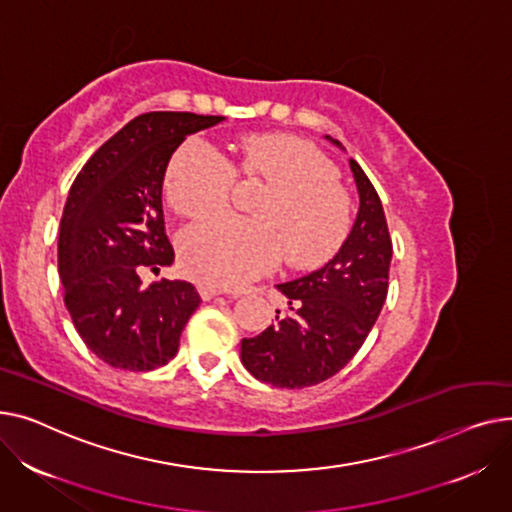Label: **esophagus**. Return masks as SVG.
<instances>
[{"instance_id": "34e87169", "label": "esophagus", "mask_w": 512, "mask_h": 512, "mask_svg": "<svg viewBox=\"0 0 512 512\" xmlns=\"http://www.w3.org/2000/svg\"><path fill=\"white\" fill-rule=\"evenodd\" d=\"M198 291H200V297L204 299V302H208V299H213V297H217V295L223 293L221 289H217V287H213V285H200Z\"/></svg>"}]
</instances>
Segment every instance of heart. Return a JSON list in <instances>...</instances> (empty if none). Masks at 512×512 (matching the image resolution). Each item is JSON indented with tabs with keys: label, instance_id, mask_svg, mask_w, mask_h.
Wrapping results in <instances>:
<instances>
[{
	"label": "heart",
	"instance_id": "b5f03b06",
	"mask_svg": "<svg viewBox=\"0 0 512 512\" xmlns=\"http://www.w3.org/2000/svg\"><path fill=\"white\" fill-rule=\"evenodd\" d=\"M235 175L268 188L256 219L221 215L179 235L184 273L215 287H239L273 270L281 256L293 268L333 258L349 233L351 206L337 169L314 144L291 136H250L231 161L202 136L179 146L165 173V196L177 215L198 219L225 208Z\"/></svg>",
	"mask_w": 512,
	"mask_h": 512
}]
</instances>
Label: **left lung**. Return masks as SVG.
I'll list each match as a JSON object with an SVG mask.
<instances>
[{"label":"left lung","mask_w":512,"mask_h":512,"mask_svg":"<svg viewBox=\"0 0 512 512\" xmlns=\"http://www.w3.org/2000/svg\"><path fill=\"white\" fill-rule=\"evenodd\" d=\"M349 165L359 213L345 244L314 273L277 285L287 314L277 310L275 324L242 341L246 370L266 384L304 388L335 376L364 345L384 306L393 242L378 192L362 167L353 159Z\"/></svg>","instance_id":"8db88e82"}]
</instances>
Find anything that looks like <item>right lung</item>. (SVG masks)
<instances>
[{
    "mask_svg": "<svg viewBox=\"0 0 512 512\" xmlns=\"http://www.w3.org/2000/svg\"><path fill=\"white\" fill-rule=\"evenodd\" d=\"M221 119L142 113L86 161L70 188L57 244L64 302L84 345L113 368L165 366L202 302L186 281L142 287L140 270L159 273L175 258L161 200L171 155L188 134Z\"/></svg>",
    "mask_w": 512,
    "mask_h": 512,
    "instance_id": "right-lung-1",
    "label": "right lung"
}]
</instances>
